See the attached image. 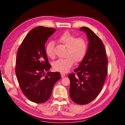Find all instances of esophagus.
<instances>
[{
    "label": "esophagus",
    "mask_w": 125,
    "mask_h": 125,
    "mask_svg": "<svg viewBox=\"0 0 125 125\" xmlns=\"http://www.w3.org/2000/svg\"><path fill=\"white\" fill-rule=\"evenodd\" d=\"M60 74H61V76H62V78H63V77H65V75H66V74H65V73H60Z\"/></svg>",
    "instance_id": "esophagus-1"
}]
</instances>
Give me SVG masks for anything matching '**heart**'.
I'll use <instances>...</instances> for the list:
<instances>
[{"instance_id":"heart-1","label":"heart","mask_w":125,"mask_h":125,"mask_svg":"<svg viewBox=\"0 0 125 125\" xmlns=\"http://www.w3.org/2000/svg\"><path fill=\"white\" fill-rule=\"evenodd\" d=\"M58 41L67 48L65 55L66 57L56 60L52 63V67L56 71L65 73L69 71L74 62L79 63L84 59L88 51V45L85 39L77 37L68 32L60 35ZM54 46V43L50 42L45 47L46 54L51 58H54L55 56Z\"/></svg>"}]
</instances>
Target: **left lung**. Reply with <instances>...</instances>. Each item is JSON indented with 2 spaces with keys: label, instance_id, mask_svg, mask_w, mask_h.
Instances as JSON below:
<instances>
[{
  "label": "left lung",
  "instance_id": "8db88e82",
  "mask_svg": "<svg viewBox=\"0 0 125 125\" xmlns=\"http://www.w3.org/2000/svg\"><path fill=\"white\" fill-rule=\"evenodd\" d=\"M89 41L88 49L84 59L69 74L70 81V97L75 103L85 105L90 103L99 95L107 74V58L102 40L91 30L82 27Z\"/></svg>",
  "mask_w": 125,
  "mask_h": 125
}]
</instances>
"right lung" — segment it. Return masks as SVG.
Listing matches in <instances>:
<instances>
[{
  "label": "right lung",
  "instance_id": "obj_1",
  "mask_svg": "<svg viewBox=\"0 0 125 125\" xmlns=\"http://www.w3.org/2000/svg\"><path fill=\"white\" fill-rule=\"evenodd\" d=\"M56 31L54 28L37 26L30 31L18 50L15 68L20 89L29 100L41 104L50 99L56 82L61 78L52 73L45 44Z\"/></svg>",
  "mask_w": 125,
  "mask_h": 125
}]
</instances>
